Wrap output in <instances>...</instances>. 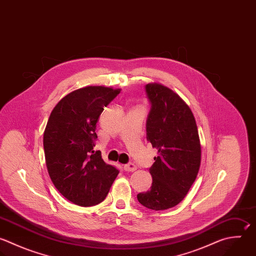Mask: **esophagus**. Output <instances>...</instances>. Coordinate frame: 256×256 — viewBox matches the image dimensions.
Returning a JSON list of instances; mask_svg holds the SVG:
<instances>
[{
    "label": "esophagus",
    "instance_id": "1",
    "mask_svg": "<svg viewBox=\"0 0 256 256\" xmlns=\"http://www.w3.org/2000/svg\"><path fill=\"white\" fill-rule=\"evenodd\" d=\"M123 169L125 171H127V172H133V171H135L137 169V166L135 164H133V163H128V164H125L123 166Z\"/></svg>",
    "mask_w": 256,
    "mask_h": 256
}]
</instances>
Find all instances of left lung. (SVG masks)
I'll return each instance as SVG.
<instances>
[{
  "label": "left lung",
  "mask_w": 256,
  "mask_h": 256,
  "mask_svg": "<svg viewBox=\"0 0 256 256\" xmlns=\"http://www.w3.org/2000/svg\"><path fill=\"white\" fill-rule=\"evenodd\" d=\"M145 90L151 104L147 140L158 156L149 169L151 189L137 199L149 209L165 210L180 203L195 181L201 145L193 113L174 91L159 83H149Z\"/></svg>",
  "instance_id": "obj_1"
}]
</instances>
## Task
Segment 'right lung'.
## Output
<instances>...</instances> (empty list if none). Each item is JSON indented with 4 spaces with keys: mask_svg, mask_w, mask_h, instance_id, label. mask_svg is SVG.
I'll list each match as a JSON object with an SVG mask.
<instances>
[{
    "mask_svg": "<svg viewBox=\"0 0 256 256\" xmlns=\"http://www.w3.org/2000/svg\"><path fill=\"white\" fill-rule=\"evenodd\" d=\"M120 89L87 86L75 90L54 107L44 132L50 178L72 203L88 207L102 202L119 171L94 152L96 123Z\"/></svg>",
    "mask_w": 256,
    "mask_h": 256,
    "instance_id": "right-lung-1",
    "label": "right lung"
}]
</instances>
